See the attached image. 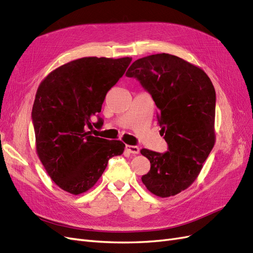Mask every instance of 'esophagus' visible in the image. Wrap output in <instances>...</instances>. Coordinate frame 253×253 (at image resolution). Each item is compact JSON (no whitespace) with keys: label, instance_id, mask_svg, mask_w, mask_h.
<instances>
[{"label":"esophagus","instance_id":"34e87169","mask_svg":"<svg viewBox=\"0 0 253 253\" xmlns=\"http://www.w3.org/2000/svg\"><path fill=\"white\" fill-rule=\"evenodd\" d=\"M126 150L131 153V154H138L139 153V148L137 147V145H129V144H126Z\"/></svg>","mask_w":253,"mask_h":253}]
</instances>
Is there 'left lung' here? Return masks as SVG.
<instances>
[{"label":"left lung","mask_w":253,"mask_h":253,"mask_svg":"<svg viewBox=\"0 0 253 253\" xmlns=\"http://www.w3.org/2000/svg\"><path fill=\"white\" fill-rule=\"evenodd\" d=\"M126 75L152 96L169 149L140 151L151 164L141 180L156 196L178 194L197 178L215 143V89L201 67L169 53L136 60Z\"/></svg>","instance_id":"1"}]
</instances>
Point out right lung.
Masks as SVG:
<instances>
[{"label": "right lung", "instance_id": "1", "mask_svg": "<svg viewBox=\"0 0 253 253\" xmlns=\"http://www.w3.org/2000/svg\"><path fill=\"white\" fill-rule=\"evenodd\" d=\"M132 58L85 57L48 74L38 87L32 118L36 150L49 177L66 192L78 195L94 187L109 159L126 144L91 136L100 126L106 93L124 76Z\"/></svg>", "mask_w": 253, "mask_h": 253}]
</instances>
